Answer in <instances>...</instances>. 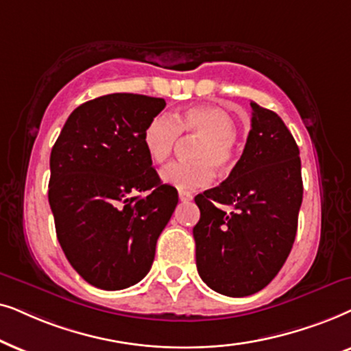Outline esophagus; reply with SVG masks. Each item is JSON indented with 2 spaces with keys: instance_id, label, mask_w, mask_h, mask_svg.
I'll return each mask as SVG.
<instances>
[{
  "instance_id": "34e87169",
  "label": "esophagus",
  "mask_w": 351,
  "mask_h": 351,
  "mask_svg": "<svg viewBox=\"0 0 351 351\" xmlns=\"http://www.w3.org/2000/svg\"><path fill=\"white\" fill-rule=\"evenodd\" d=\"M193 197H194V195L188 193V191H180V200H181V202H191Z\"/></svg>"
}]
</instances>
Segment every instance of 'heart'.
Masks as SVG:
<instances>
[{
	"label": "heart",
	"instance_id": "1",
	"mask_svg": "<svg viewBox=\"0 0 351 351\" xmlns=\"http://www.w3.org/2000/svg\"><path fill=\"white\" fill-rule=\"evenodd\" d=\"M181 133L200 138L193 157L195 162H173L162 168L160 178L178 189H200L212 183L213 165L230 171L236 165V120L221 107L200 104L184 109L173 119L157 115L149 121L143 143L154 163H163L178 146Z\"/></svg>",
	"mask_w": 351,
	"mask_h": 351
}]
</instances>
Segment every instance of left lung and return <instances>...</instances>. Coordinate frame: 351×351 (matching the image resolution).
<instances>
[{
    "label": "left lung",
    "instance_id": "8db88e82",
    "mask_svg": "<svg viewBox=\"0 0 351 351\" xmlns=\"http://www.w3.org/2000/svg\"><path fill=\"white\" fill-rule=\"evenodd\" d=\"M244 152L217 188L195 195V265L215 292L247 297L273 281L295 241L303 197L300 151L276 112L250 102ZM232 204V213L218 209Z\"/></svg>",
    "mask_w": 351,
    "mask_h": 351
}]
</instances>
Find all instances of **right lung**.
I'll use <instances>...</instances> for the list:
<instances>
[{
  "instance_id": "right-lung-1",
  "label": "right lung",
  "mask_w": 351,
  "mask_h": 351,
  "mask_svg": "<svg viewBox=\"0 0 351 351\" xmlns=\"http://www.w3.org/2000/svg\"><path fill=\"white\" fill-rule=\"evenodd\" d=\"M162 97L114 93L78 106L49 158L48 199L69 263L91 286L120 291L151 269L178 191L162 184L143 143ZM148 191L146 198L134 192Z\"/></svg>"
}]
</instances>
